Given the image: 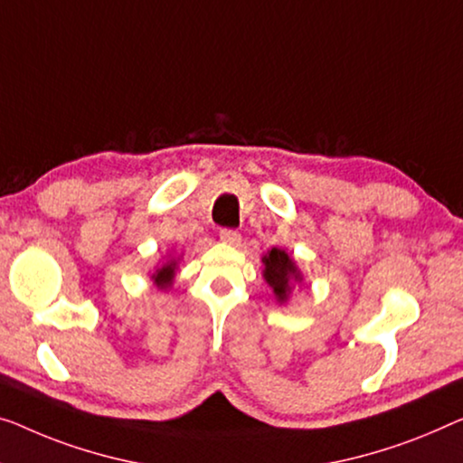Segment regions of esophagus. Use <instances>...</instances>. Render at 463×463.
I'll return each instance as SVG.
<instances>
[{"label": "esophagus", "mask_w": 463, "mask_h": 463, "mask_svg": "<svg viewBox=\"0 0 463 463\" xmlns=\"http://www.w3.org/2000/svg\"><path fill=\"white\" fill-rule=\"evenodd\" d=\"M220 239H222L224 243H229V245H239L241 243V234L237 231H232V229L220 231Z\"/></svg>", "instance_id": "obj_1"}]
</instances>
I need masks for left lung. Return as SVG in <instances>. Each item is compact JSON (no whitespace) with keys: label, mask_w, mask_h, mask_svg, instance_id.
Returning a JSON list of instances; mask_svg holds the SVG:
<instances>
[{"label":"left lung","mask_w":463,"mask_h":463,"mask_svg":"<svg viewBox=\"0 0 463 463\" xmlns=\"http://www.w3.org/2000/svg\"><path fill=\"white\" fill-rule=\"evenodd\" d=\"M261 261H264V279L268 285L272 287L276 301L287 303L288 295H291V288L303 280L295 261L288 258V253L285 250H279V247H272V250L261 258Z\"/></svg>","instance_id":"8db88e82"}]
</instances>
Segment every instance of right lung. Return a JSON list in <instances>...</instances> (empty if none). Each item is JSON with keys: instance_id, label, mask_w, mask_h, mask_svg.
<instances>
[{"instance_id": "add662e5", "label": "right lung", "mask_w": 463, "mask_h": 463, "mask_svg": "<svg viewBox=\"0 0 463 463\" xmlns=\"http://www.w3.org/2000/svg\"><path fill=\"white\" fill-rule=\"evenodd\" d=\"M176 264H178V260L170 258V260H165L154 274H151V280L156 282L157 288H164L165 291V288L172 287V282H175V276H176Z\"/></svg>"}]
</instances>
